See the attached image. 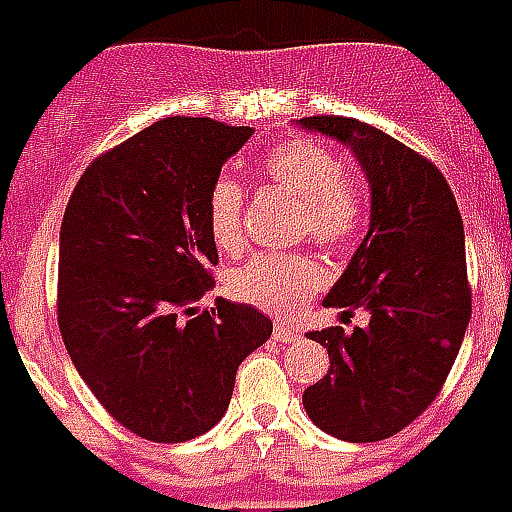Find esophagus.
<instances>
[{"label": "esophagus", "instance_id": "34e87169", "mask_svg": "<svg viewBox=\"0 0 512 512\" xmlns=\"http://www.w3.org/2000/svg\"><path fill=\"white\" fill-rule=\"evenodd\" d=\"M273 336L278 342H295V339H300V331H297V328H289L284 322H278L273 328Z\"/></svg>", "mask_w": 512, "mask_h": 512}]
</instances>
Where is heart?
<instances>
[{"instance_id": "b5f03b06", "label": "heart", "mask_w": 512, "mask_h": 512, "mask_svg": "<svg viewBox=\"0 0 512 512\" xmlns=\"http://www.w3.org/2000/svg\"><path fill=\"white\" fill-rule=\"evenodd\" d=\"M264 179L300 204V231L322 248H347L366 217L361 181L344 173L342 159L314 140H284L264 154ZM245 190L237 179L220 176L209 192V231L220 250L234 253L242 231ZM325 284L311 256H253L231 275V295L275 317H292Z\"/></svg>"}]
</instances>
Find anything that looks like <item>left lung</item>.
Returning a JSON list of instances; mask_svg holds the SVG:
<instances>
[{"label": "left lung", "mask_w": 512, "mask_h": 512, "mask_svg": "<svg viewBox=\"0 0 512 512\" xmlns=\"http://www.w3.org/2000/svg\"><path fill=\"white\" fill-rule=\"evenodd\" d=\"M300 123L350 148L372 187L369 231L322 300L344 317L364 308L369 325L308 333L331 369L303 391V405L328 436L383 441L436 400L466 336L463 220L441 170L391 134L342 115Z\"/></svg>", "instance_id": "obj_1"}]
</instances>
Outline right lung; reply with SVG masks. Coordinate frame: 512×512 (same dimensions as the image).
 Listing matches in <instances>:
<instances>
[{
    "instance_id": "add662e5",
    "label": "right lung",
    "mask_w": 512,
    "mask_h": 512,
    "mask_svg": "<svg viewBox=\"0 0 512 512\" xmlns=\"http://www.w3.org/2000/svg\"><path fill=\"white\" fill-rule=\"evenodd\" d=\"M250 126L165 118L93 159L60 226L57 322L76 372L115 422L181 444L212 430L239 364L273 322L215 286L209 192Z\"/></svg>"
}]
</instances>
